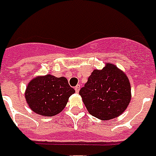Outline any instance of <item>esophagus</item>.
<instances>
[{
	"mask_svg": "<svg viewBox=\"0 0 156 156\" xmlns=\"http://www.w3.org/2000/svg\"><path fill=\"white\" fill-rule=\"evenodd\" d=\"M80 85H77V86L75 87V90H76V92H79V90H80Z\"/></svg>",
	"mask_w": 156,
	"mask_h": 156,
	"instance_id": "34e87169",
	"label": "esophagus"
}]
</instances>
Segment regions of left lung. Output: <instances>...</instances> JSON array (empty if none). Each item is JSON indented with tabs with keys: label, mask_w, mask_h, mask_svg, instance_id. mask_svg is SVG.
Wrapping results in <instances>:
<instances>
[{
	"label": "left lung",
	"mask_w": 156,
	"mask_h": 156,
	"mask_svg": "<svg viewBox=\"0 0 156 156\" xmlns=\"http://www.w3.org/2000/svg\"><path fill=\"white\" fill-rule=\"evenodd\" d=\"M79 94L90 114L110 120L125 111L131 99V88L126 75L108 64L101 70H93Z\"/></svg>",
	"instance_id": "left-lung-1"
}]
</instances>
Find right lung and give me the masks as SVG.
Returning <instances> with one entry per match:
<instances>
[{
	"label": "right lung",
	"instance_id": "1",
	"mask_svg": "<svg viewBox=\"0 0 156 156\" xmlns=\"http://www.w3.org/2000/svg\"><path fill=\"white\" fill-rule=\"evenodd\" d=\"M73 93L75 90L69 87L66 77L46 75L31 80L25 98L34 112L51 117L62 111Z\"/></svg>",
	"mask_w": 156,
	"mask_h": 156
}]
</instances>
